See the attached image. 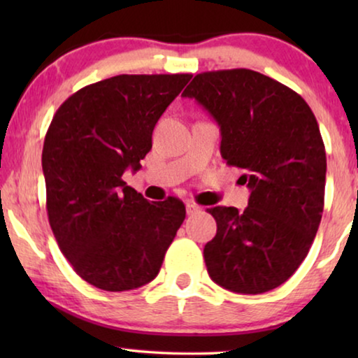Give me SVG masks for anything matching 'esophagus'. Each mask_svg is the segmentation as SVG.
<instances>
[{
  "mask_svg": "<svg viewBox=\"0 0 358 358\" xmlns=\"http://www.w3.org/2000/svg\"><path fill=\"white\" fill-rule=\"evenodd\" d=\"M185 210H187V215H194V213L200 212V207L194 202H187V203H185Z\"/></svg>",
  "mask_w": 358,
  "mask_h": 358,
  "instance_id": "1",
  "label": "esophagus"
}]
</instances>
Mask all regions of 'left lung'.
Returning a JSON list of instances; mask_svg holds the SVG:
<instances>
[{"instance_id":"obj_1","label":"left lung","mask_w":358,"mask_h":358,"mask_svg":"<svg viewBox=\"0 0 358 358\" xmlns=\"http://www.w3.org/2000/svg\"><path fill=\"white\" fill-rule=\"evenodd\" d=\"M222 134L223 159L244 169L248 207H213L217 234L203 248L208 275L234 293L257 295L305 261L324 208L326 151L316 117L290 87L236 68L200 73L185 87Z\"/></svg>"}]
</instances>
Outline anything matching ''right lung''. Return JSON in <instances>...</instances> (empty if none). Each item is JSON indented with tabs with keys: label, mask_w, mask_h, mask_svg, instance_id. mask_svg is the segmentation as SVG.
Returning <instances> with one entry per match:
<instances>
[{
	"label": "right lung",
	"mask_w": 358,
	"mask_h": 358,
	"mask_svg": "<svg viewBox=\"0 0 358 358\" xmlns=\"http://www.w3.org/2000/svg\"><path fill=\"white\" fill-rule=\"evenodd\" d=\"M192 75H119L58 107L42 151L52 231L75 272L106 292L158 275L185 218L179 199L148 202L122 176L138 171L159 117Z\"/></svg>",
	"instance_id": "obj_1"
}]
</instances>
